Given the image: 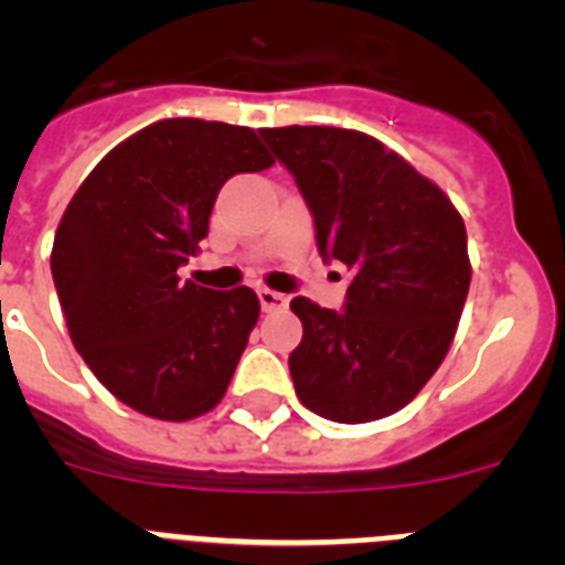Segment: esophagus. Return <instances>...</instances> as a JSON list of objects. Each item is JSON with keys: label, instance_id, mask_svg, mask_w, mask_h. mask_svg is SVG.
<instances>
[{"label": "esophagus", "instance_id": "obj_1", "mask_svg": "<svg viewBox=\"0 0 565 565\" xmlns=\"http://www.w3.org/2000/svg\"><path fill=\"white\" fill-rule=\"evenodd\" d=\"M257 297H259V306L263 311H282L288 306V297L279 291H271V288H257Z\"/></svg>", "mask_w": 565, "mask_h": 565}]
</instances>
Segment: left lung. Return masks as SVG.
Instances as JSON below:
<instances>
[{
	"label": "left lung",
	"mask_w": 565,
	"mask_h": 565,
	"mask_svg": "<svg viewBox=\"0 0 565 565\" xmlns=\"http://www.w3.org/2000/svg\"><path fill=\"white\" fill-rule=\"evenodd\" d=\"M306 198L326 263L353 279L342 311L291 299L302 342L288 356L308 411L339 424L393 416L444 362L469 291L467 228L433 181L371 135L259 129Z\"/></svg>",
	"instance_id": "1"
}]
</instances>
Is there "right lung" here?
Wrapping results in <instances>:
<instances>
[{"label":"right lung","mask_w":565,"mask_h":565,"mask_svg":"<svg viewBox=\"0 0 565 565\" xmlns=\"http://www.w3.org/2000/svg\"><path fill=\"white\" fill-rule=\"evenodd\" d=\"M254 129L167 118L104 154L56 228L50 271L67 331L118 402L189 422L221 402L257 326L259 299L181 282L217 192L271 167Z\"/></svg>","instance_id":"1"}]
</instances>
